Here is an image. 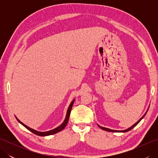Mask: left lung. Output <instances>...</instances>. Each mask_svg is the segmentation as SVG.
Returning a JSON list of instances; mask_svg holds the SVG:
<instances>
[{
  "label": "left lung",
  "instance_id": "obj_1",
  "mask_svg": "<svg viewBox=\"0 0 158 158\" xmlns=\"http://www.w3.org/2000/svg\"><path fill=\"white\" fill-rule=\"evenodd\" d=\"M146 115V113L145 114V115H144L142 117H141V118H140L139 121H138V122H137L136 123H135V124H134V125L133 126H131L130 127H129V128H127V129H126V130H110V129H109V128H106V127H102V126H99V125H98L100 127V128H101V129H102V130H106V131H108V132H127V131H130V130H132V128H133V127H135L136 125H137V124H138L140 122V120H141L143 118V117H145V115Z\"/></svg>",
  "mask_w": 158,
  "mask_h": 158
}]
</instances>
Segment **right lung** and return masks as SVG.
<instances>
[{"label":"right lung","instance_id":"1","mask_svg":"<svg viewBox=\"0 0 158 158\" xmlns=\"http://www.w3.org/2000/svg\"><path fill=\"white\" fill-rule=\"evenodd\" d=\"M74 102H75V100H73V101H72V102L70 103V106H69V109H68V110H67L66 115V118H65L64 121V122H63V123H62L61 124V125H60V126L57 127L56 128L53 129V130H52L48 131V132H39V131H36V130H33V129L31 128V127H29L28 126H26L25 124H23L22 122H20V121H19L18 118H17V117H16V119H17V120H18V122H19L20 123L22 124V125H23V126H24V127H26V128H27L28 130L31 131V132H32V133L35 134V135H38V136H49V135H54V134L58 133V132H60V131L62 130H63L64 128V127H66L67 123H68V122H69V117H70V111H71L72 106H73V103H74Z\"/></svg>","mask_w":158,"mask_h":158}]
</instances>
